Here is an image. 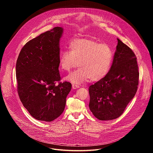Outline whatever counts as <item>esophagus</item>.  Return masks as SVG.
Wrapping results in <instances>:
<instances>
[{"label": "esophagus", "instance_id": "obj_1", "mask_svg": "<svg viewBox=\"0 0 153 153\" xmlns=\"http://www.w3.org/2000/svg\"><path fill=\"white\" fill-rule=\"evenodd\" d=\"M72 88H73V89L75 90V89H77V88H79V86L76 85V84H73L72 85Z\"/></svg>", "mask_w": 153, "mask_h": 153}]
</instances>
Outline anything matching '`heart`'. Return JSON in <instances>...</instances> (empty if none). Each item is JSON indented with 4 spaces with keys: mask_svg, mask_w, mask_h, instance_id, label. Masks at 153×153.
<instances>
[{
    "mask_svg": "<svg viewBox=\"0 0 153 153\" xmlns=\"http://www.w3.org/2000/svg\"><path fill=\"white\" fill-rule=\"evenodd\" d=\"M113 59L110 47L91 39H77L71 41L69 51H61L59 57L60 68L69 71L77 66L80 67L65 79L75 84H80L88 79L98 81L110 71Z\"/></svg>",
    "mask_w": 153,
    "mask_h": 153,
    "instance_id": "heart-1",
    "label": "heart"
}]
</instances>
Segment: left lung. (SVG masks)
Wrapping results in <instances>:
<instances>
[{
  "label": "left lung",
  "mask_w": 153,
  "mask_h": 153,
  "mask_svg": "<svg viewBox=\"0 0 153 153\" xmlns=\"http://www.w3.org/2000/svg\"><path fill=\"white\" fill-rule=\"evenodd\" d=\"M108 73L89 87L90 110L100 120L122 114L137 90L139 73L134 52L120 40Z\"/></svg>",
  "instance_id": "left-lung-1"
}]
</instances>
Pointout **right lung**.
<instances>
[{
  "instance_id": "add662e5",
  "label": "right lung",
  "mask_w": 153,
  "mask_h": 153,
  "mask_svg": "<svg viewBox=\"0 0 153 153\" xmlns=\"http://www.w3.org/2000/svg\"><path fill=\"white\" fill-rule=\"evenodd\" d=\"M63 28L57 27L28 42L18 56L16 71L20 101L34 119L51 122L59 117L71 89L60 80L59 40Z\"/></svg>"
}]
</instances>
